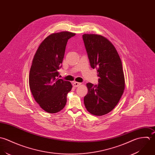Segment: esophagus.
Instances as JSON below:
<instances>
[{
	"mask_svg": "<svg viewBox=\"0 0 155 155\" xmlns=\"http://www.w3.org/2000/svg\"><path fill=\"white\" fill-rule=\"evenodd\" d=\"M72 85H73V87H78L80 85H81V83H78V82H74V83L72 84Z\"/></svg>",
	"mask_w": 155,
	"mask_h": 155,
	"instance_id": "1",
	"label": "esophagus"
}]
</instances>
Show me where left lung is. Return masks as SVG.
Masks as SVG:
<instances>
[{"label": "left lung", "mask_w": 155, "mask_h": 155, "mask_svg": "<svg viewBox=\"0 0 155 155\" xmlns=\"http://www.w3.org/2000/svg\"><path fill=\"white\" fill-rule=\"evenodd\" d=\"M83 39L91 66L96 69L99 77L97 85L87 83L84 105L92 114L103 116L114 109L124 93L122 63L116 49L105 37L84 34Z\"/></svg>", "instance_id": "8db88e82"}]
</instances>
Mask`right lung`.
<instances>
[{
    "instance_id": "obj_1",
    "label": "right lung",
    "mask_w": 155,
    "mask_h": 155,
    "mask_svg": "<svg viewBox=\"0 0 155 155\" xmlns=\"http://www.w3.org/2000/svg\"><path fill=\"white\" fill-rule=\"evenodd\" d=\"M75 33L61 31L48 36L39 46L29 73V87L39 106L46 112L56 113L64 107L69 81L59 79L67 42Z\"/></svg>"
}]
</instances>
